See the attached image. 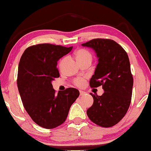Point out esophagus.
<instances>
[{
    "label": "esophagus",
    "instance_id": "obj_1",
    "mask_svg": "<svg viewBox=\"0 0 151 151\" xmlns=\"http://www.w3.org/2000/svg\"><path fill=\"white\" fill-rule=\"evenodd\" d=\"M85 94H86V92L83 91H80V95H81V96L85 95Z\"/></svg>",
    "mask_w": 151,
    "mask_h": 151
}]
</instances>
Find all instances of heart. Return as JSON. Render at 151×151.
Masks as SVG:
<instances>
[{"instance_id": "b5f03b06", "label": "heart", "mask_w": 151, "mask_h": 151, "mask_svg": "<svg viewBox=\"0 0 151 151\" xmlns=\"http://www.w3.org/2000/svg\"><path fill=\"white\" fill-rule=\"evenodd\" d=\"M75 55L76 60H77L79 64L87 62V61H90V62H91L92 59H93V56H92L91 53L89 52L88 50L85 49V48H80V49L76 50ZM65 61V58H63V59L60 60V62L59 63L60 67H62ZM85 79L83 78H77L75 80V84L77 86H79V87L83 86L84 85H85Z\"/></svg>"}]
</instances>
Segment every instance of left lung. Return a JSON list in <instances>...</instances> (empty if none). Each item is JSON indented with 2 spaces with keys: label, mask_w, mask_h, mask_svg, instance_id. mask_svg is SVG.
<instances>
[{
  "label": "left lung",
  "mask_w": 151,
  "mask_h": 151,
  "mask_svg": "<svg viewBox=\"0 0 151 151\" xmlns=\"http://www.w3.org/2000/svg\"><path fill=\"white\" fill-rule=\"evenodd\" d=\"M81 45L93 49L98 58L90 86L102 85L104 91L101 96L90 94L94 102L86 114L99 126L112 127L123 118L131 104L133 78L129 57L112 40L96 39Z\"/></svg>",
  "instance_id": "left-lung-1"
}]
</instances>
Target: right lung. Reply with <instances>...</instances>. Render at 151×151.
<instances>
[{"label":"right lung","mask_w":151,"mask_h":151,"mask_svg":"<svg viewBox=\"0 0 151 151\" xmlns=\"http://www.w3.org/2000/svg\"><path fill=\"white\" fill-rule=\"evenodd\" d=\"M72 48L40 44L27 48L20 58L17 76L20 98L31 119L45 129L62 124L79 96L74 88L56 94L52 85L54 78L59 77L57 62Z\"/></svg>","instance_id":"right-lung-1"}]
</instances>
